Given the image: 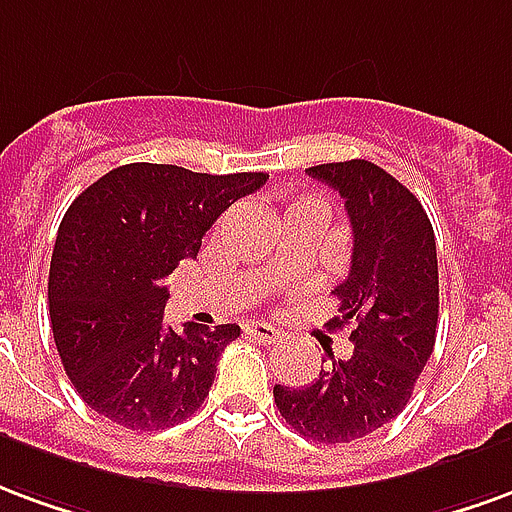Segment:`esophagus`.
<instances>
[{
	"mask_svg": "<svg viewBox=\"0 0 512 512\" xmlns=\"http://www.w3.org/2000/svg\"><path fill=\"white\" fill-rule=\"evenodd\" d=\"M245 333L251 335V338H256L259 343H278L283 338L275 327H270V324H264V322L245 324Z\"/></svg>",
	"mask_w": 512,
	"mask_h": 512,
	"instance_id": "1",
	"label": "esophagus"
}]
</instances>
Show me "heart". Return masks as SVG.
<instances>
[{"label":"heart","mask_w":512,"mask_h":512,"mask_svg":"<svg viewBox=\"0 0 512 512\" xmlns=\"http://www.w3.org/2000/svg\"><path fill=\"white\" fill-rule=\"evenodd\" d=\"M308 207H322V210H327V207H324L319 199H308V196H302V199H294L292 204H289L286 215H292V212H300V210H308Z\"/></svg>","instance_id":"heart-1"}]
</instances>
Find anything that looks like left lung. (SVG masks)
<instances>
[{"instance_id":"8db88e82","label":"left lung","mask_w":512,"mask_h":512,"mask_svg":"<svg viewBox=\"0 0 512 512\" xmlns=\"http://www.w3.org/2000/svg\"><path fill=\"white\" fill-rule=\"evenodd\" d=\"M308 174L341 193L352 223V267L335 286L338 316L330 330L352 324L354 352L322 368L311 384H275L272 395L297 434L343 445L374 434L404 409L434 352L436 240L417 196L371 160L322 163Z\"/></svg>"}]
</instances>
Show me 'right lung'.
Returning a JSON list of instances; mask_svg holds the SVG:
<instances>
[{
  "label": "right lung",
  "instance_id": "obj_1",
  "mask_svg": "<svg viewBox=\"0 0 512 512\" xmlns=\"http://www.w3.org/2000/svg\"><path fill=\"white\" fill-rule=\"evenodd\" d=\"M264 171L196 174L128 163L92 182L59 223L48 272L54 343L89 409L130 431L182 423L210 395L218 357L240 324H163L166 278L196 259L223 210Z\"/></svg>",
  "mask_w": 512,
  "mask_h": 512
}]
</instances>
